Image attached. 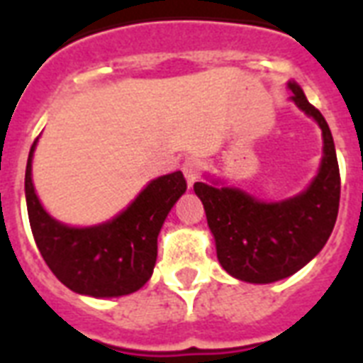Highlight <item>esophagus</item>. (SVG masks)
I'll list each match as a JSON object with an SVG mask.
<instances>
[{
    "label": "esophagus",
    "mask_w": 363,
    "mask_h": 363,
    "mask_svg": "<svg viewBox=\"0 0 363 363\" xmlns=\"http://www.w3.org/2000/svg\"><path fill=\"white\" fill-rule=\"evenodd\" d=\"M182 173L186 177L188 184L192 186L194 182L198 181L199 177H201V162L196 158H188L184 164H182Z\"/></svg>",
    "instance_id": "esophagus-1"
}]
</instances>
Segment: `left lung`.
I'll use <instances>...</instances> for the list:
<instances>
[{
  "instance_id": "left-lung-1",
  "label": "left lung",
  "mask_w": 363,
  "mask_h": 363,
  "mask_svg": "<svg viewBox=\"0 0 363 363\" xmlns=\"http://www.w3.org/2000/svg\"><path fill=\"white\" fill-rule=\"evenodd\" d=\"M288 88L299 109L322 128L324 158L313 184L281 203H264L238 188L194 184L215 235L218 262L245 282L267 284L294 275L320 252L337 220L341 177L332 131L296 82Z\"/></svg>"
}]
</instances>
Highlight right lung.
Instances as JSON below:
<instances>
[{
    "mask_svg": "<svg viewBox=\"0 0 363 363\" xmlns=\"http://www.w3.org/2000/svg\"><path fill=\"white\" fill-rule=\"evenodd\" d=\"M31 145L26 165V205L35 245L60 282L77 294L116 298L150 279L165 216L186 190L181 171L152 181L135 201L107 224L69 228L41 207L31 182Z\"/></svg>",
    "mask_w": 363,
    "mask_h": 363,
    "instance_id": "right-lung-1",
    "label": "right lung"
}]
</instances>
